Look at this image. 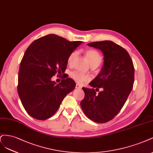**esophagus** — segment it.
Masks as SVG:
<instances>
[{
	"label": "esophagus",
	"instance_id": "esophagus-1",
	"mask_svg": "<svg viewBox=\"0 0 153 153\" xmlns=\"http://www.w3.org/2000/svg\"><path fill=\"white\" fill-rule=\"evenodd\" d=\"M81 88H82V86L81 85H79V84H76V89H81Z\"/></svg>",
	"mask_w": 153,
	"mask_h": 153
}]
</instances>
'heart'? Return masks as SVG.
<instances>
[{"mask_svg":"<svg viewBox=\"0 0 153 153\" xmlns=\"http://www.w3.org/2000/svg\"><path fill=\"white\" fill-rule=\"evenodd\" d=\"M78 55V52L75 51H73L68 58V63L71 64L72 63L74 60L76 58ZM86 55L88 59L90 65H100L102 62V57L100 54L95 50H88L86 52ZM71 77L77 82L82 84L85 82H87L91 79V77L88 74L85 73H82L78 71H73L71 73Z\"/></svg>","mask_w":153,"mask_h":153,"instance_id":"obj_1","label":"heart"}]
</instances>
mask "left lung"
<instances>
[{
  "label": "left lung",
  "instance_id": "8db88e82",
  "mask_svg": "<svg viewBox=\"0 0 153 153\" xmlns=\"http://www.w3.org/2000/svg\"><path fill=\"white\" fill-rule=\"evenodd\" d=\"M100 50L103 55L100 72L90 82L93 88H82L85 98L81 106L85 115L97 123H106L114 118L122 109L132 90L134 67L126 50L111 41L87 44ZM94 87L102 88L96 94Z\"/></svg>",
  "mask_w": 153,
  "mask_h": 153
}]
</instances>
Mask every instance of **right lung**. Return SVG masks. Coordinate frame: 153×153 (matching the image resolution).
I'll use <instances>...</instances> for the list:
<instances>
[{
	"mask_svg": "<svg viewBox=\"0 0 153 153\" xmlns=\"http://www.w3.org/2000/svg\"><path fill=\"white\" fill-rule=\"evenodd\" d=\"M82 41H68L55 34L34 41L19 65L18 93L28 114L38 120L55 114L63 98L76 87L71 78L56 84L51 77L63 74L68 58Z\"/></svg>",
	"mask_w": 153,
	"mask_h": 153,
	"instance_id": "right-lung-1",
	"label": "right lung"
}]
</instances>
